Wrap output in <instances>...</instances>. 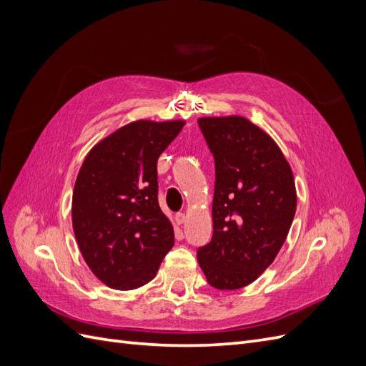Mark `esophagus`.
Segmentation results:
<instances>
[{"instance_id":"esophagus-1","label":"esophagus","mask_w":366,"mask_h":366,"mask_svg":"<svg viewBox=\"0 0 366 366\" xmlns=\"http://www.w3.org/2000/svg\"><path fill=\"white\" fill-rule=\"evenodd\" d=\"M175 221H177V223H179V224H183L184 221H186V215H184L183 212L175 214Z\"/></svg>"}]
</instances>
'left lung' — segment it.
Returning a JSON list of instances; mask_svg holds the SVG:
<instances>
[{
    "mask_svg": "<svg viewBox=\"0 0 366 366\" xmlns=\"http://www.w3.org/2000/svg\"><path fill=\"white\" fill-rule=\"evenodd\" d=\"M215 160L214 235L197 250L209 285L253 282L282 247L296 212L293 172L273 139L241 116L198 119Z\"/></svg>",
    "mask_w": 366,
    "mask_h": 366,
    "instance_id": "1",
    "label": "left lung"
}]
</instances>
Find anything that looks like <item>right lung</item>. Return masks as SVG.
<instances>
[{
  "label": "right lung",
  "mask_w": 366,
  "mask_h": 366,
  "mask_svg": "<svg viewBox=\"0 0 366 366\" xmlns=\"http://www.w3.org/2000/svg\"><path fill=\"white\" fill-rule=\"evenodd\" d=\"M183 125L131 122L99 142L77 174L74 237L88 267L112 289L145 285L172 249L174 229L157 198V160Z\"/></svg>",
  "instance_id": "obj_1"
}]
</instances>
